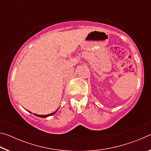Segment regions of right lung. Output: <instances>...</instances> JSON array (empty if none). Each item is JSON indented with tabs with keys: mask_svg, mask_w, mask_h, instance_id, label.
I'll use <instances>...</instances> for the list:
<instances>
[{
	"mask_svg": "<svg viewBox=\"0 0 151 151\" xmlns=\"http://www.w3.org/2000/svg\"><path fill=\"white\" fill-rule=\"evenodd\" d=\"M58 111V109L57 110V111H55L54 112H52V113H50V114H47V115H39V114H34L35 116H39V117H41V118H46V117H47V116H51V115H52V114H55L56 112H57V111ZM29 112H30V111H29ZM30 113H32V112H30Z\"/></svg>",
	"mask_w": 151,
	"mask_h": 151,
	"instance_id": "add662e5",
	"label": "right lung"
}]
</instances>
